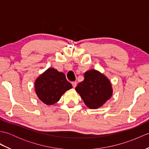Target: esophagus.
Masks as SVG:
<instances>
[{
  "instance_id": "esophagus-1",
  "label": "esophagus",
  "mask_w": 149,
  "mask_h": 149,
  "mask_svg": "<svg viewBox=\"0 0 149 149\" xmlns=\"http://www.w3.org/2000/svg\"><path fill=\"white\" fill-rule=\"evenodd\" d=\"M72 84L73 87H74V88H75V87H76V86H77V82H75V81L72 82Z\"/></svg>"
}]
</instances>
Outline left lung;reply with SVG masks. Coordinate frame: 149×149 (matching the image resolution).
Returning a JSON list of instances; mask_svg holds the SVG:
<instances>
[{"instance_id": "1", "label": "left lung", "mask_w": 149, "mask_h": 149, "mask_svg": "<svg viewBox=\"0 0 149 149\" xmlns=\"http://www.w3.org/2000/svg\"><path fill=\"white\" fill-rule=\"evenodd\" d=\"M84 77V81L78 84L75 90L87 107L97 109L111 97V84L105 75L95 70L85 72Z\"/></svg>"}]
</instances>
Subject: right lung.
I'll list each match as a JSON object with an SVG mask.
<instances>
[{
  "mask_svg": "<svg viewBox=\"0 0 149 149\" xmlns=\"http://www.w3.org/2000/svg\"><path fill=\"white\" fill-rule=\"evenodd\" d=\"M35 91L39 99L47 105L58 102L62 95L72 88L66 80L65 75L57 70L50 68L37 78Z\"/></svg>",
  "mask_w": 149,
  "mask_h": 149,
  "instance_id": "right-lung-1",
  "label": "right lung"
}]
</instances>
